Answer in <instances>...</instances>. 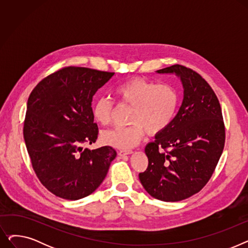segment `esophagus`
<instances>
[{
    "label": "esophagus",
    "mask_w": 248,
    "mask_h": 248,
    "mask_svg": "<svg viewBox=\"0 0 248 248\" xmlns=\"http://www.w3.org/2000/svg\"><path fill=\"white\" fill-rule=\"evenodd\" d=\"M131 154H133L132 150H122L119 152L120 155H131Z\"/></svg>",
    "instance_id": "1"
}]
</instances>
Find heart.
Listing matches in <instances>:
<instances>
[{
	"label": "heart",
	"mask_w": 248,
	"mask_h": 248,
	"mask_svg": "<svg viewBox=\"0 0 248 248\" xmlns=\"http://www.w3.org/2000/svg\"><path fill=\"white\" fill-rule=\"evenodd\" d=\"M114 94L123 103L132 106L127 126H115L101 134L104 144L122 150L135 148L144 138L163 132L174 120L179 106V93L171 84H157L142 78H133L114 89ZM112 102L99 98L93 106L95 121L107 125L111 122Z\"/></svg>",
	"instance_id": "heart-1"
}]
</instances>
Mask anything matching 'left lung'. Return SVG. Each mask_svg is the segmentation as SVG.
Wrapping results in <instances>:
<instances>
[{
    "label": "left lung",
    "mask_w": 248,
    "mask_h": 248,
    "mask_svg": "<svg viewBox=\"0 0 248 248\" xmlns=\"http://www.w3.org/2000/svg\"><path fill=\"white\" fill-rule=\"evenodd\" d=\"M157 72L178 76L184 96L172 123L146 146L149 165L139 178L152 197L177 202L198 193L211 178L225 127L219 100L200 74L179 64Z\"/></svg>",
    "instance_id": "1"
}]
</instances>
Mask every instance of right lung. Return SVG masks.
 <instances>
[{
  "label": "right lung",
  "mask_w": 248,
  "mask_h": 248,
  "mask_svg": "<svg viewBox=\"0 0 248 248\" xmlns=\"http://www.w3.org/2000/svg\"><path fill=\"white\" fill-rule=\"evenodd\" d=\"M114 75L85 67H64L39 82L28 98L24 140L42 185L55 196L78 200L93 193L106 178L116 152L95 150L98 127L91 102Z\"/></svg>",
  "instance_id": "obj_1"
}]
</instances>
